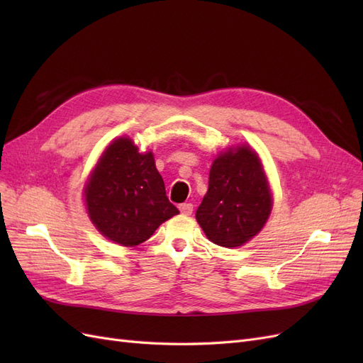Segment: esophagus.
<instances>
[{"instance_id":"1","label":"esophagus","mask_w":363,"mask_h":363,"mask_svg":"<svg viewBox=\"0 0 363 363\" xmlns=\"http://www.w3.org/2000/svg\"><path fill=\"white\" fill-rule=\"evenodd\" d=\"M179 208H180V212L183 215H191L192 211H194V204L192 203H183V204H180Z\"/></svg>"}]
</instances>
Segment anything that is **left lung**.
<instances>
[{"label":"left lung","instance_id":"1","mask_svg":"<svg viewBox=\"0 0 363 363\" xmlns=\"http://www.w3.org/2000/svg\"><path fill=\"white\" fill-rule=\"evenodd\" d=\"M272 196L256 151L248 145L221 152L195 218L211 242L233 248L256 236L269 218Z\"/></svg>","mask_w":363,"mask_h":363}]
</instances>
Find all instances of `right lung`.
Wrapping results in <instances>:
<instances>
[{
  "mask_svg": "<svg viewBox=\"0 0 363 363\" xmlns=\"http://www.w3.org/2000/svg\"><path fill=\"white\" fill-rule=\"evenodd\" d=\"M84 200L98 232L124 247L142 244L179 213L152 152H139L130 138L115 139L106 148L86 184Z\"/></svg>",
  "mask_w": 363,
  "mask_h": 363,
  "instance_id": "1",
  "label": "right lung"
}]
</instances>
